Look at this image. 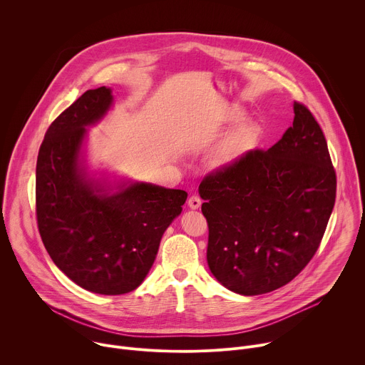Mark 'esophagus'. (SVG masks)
I'll use <instances>...</instances> for the list:
<instances>
[{
	"label": "esophagus",
	"mask_w": 365,
	"mask_h": 365,
	"mask_svg": "<svg viewBox=\"0 0 365 365\" xmlns=\"http://www.w3.org/2000/svg\"><path fill=\"white\" fill-rule=\"evenodd\" d=\"M187 205H189L190 210H197V207H200V205H202V199L199 196H196V195H192L187 199Z\"/></svg>",
	"instance_id": "1"
}]
</instances>
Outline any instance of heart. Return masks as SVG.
<instances>
[{
	"mask_svg": "<svg viewBox=\"0 0 365 365\" xmlns=\"http://www.w3.org/2000/svg\"><path fill=\"white\" fill-rule=\"evenodd\" d=\"M241 111L231 114L230 120L237 121L241 118ZM258 137V128L254 123H242L235 127L215 148L214 151V163L217 166L225 168L235 165L244 155L252 148Z\"/></svg>",
	"mask_w": 365,
	"mask_h": 365,
	"instance_id": "b5f03b06",
	"label": "heart"
}]
</instances>
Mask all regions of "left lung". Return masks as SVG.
Instances as JSON below:
<instances>
[{
	"label": "left lung",
	"mask_w": 365,
	"mask_h": 365,
	"mask_svg": "<svg viewBox=\"0 0 365 365\" xmlns=\"http://www.w3.org/2000/svg\"><path fill=\"white\" fill-rule=\"evenodd\" d=\"M293 125L269 150H250L199 185L206 259L227 289L255 296L292 282L315 255L336 196L327 138L293 102Z\"/></svg>",
	"instance_id": "left-lung-1"
}]
</instances>
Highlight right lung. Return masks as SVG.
I'll return each mask as SVG.
<instances>
[{"label":"right lung","mask_w":365,"mask_h":365,"mask_svg":"<svg viewBox=\"0 0 365 365\" xmlns=\"http://www.w3.org/2000/svg\"><path fill=\"white\" fill-rule=\"evenodd\" d=\"M111 103L110 88L89 89L50 124L37 155L36 217L48 255L72 282L99 294H124L145 279L187 193L131 183L108 195L86 179L79 165L85 127Z\"/></svg>","instance_id":"right-lung-1"}]
</instances>
